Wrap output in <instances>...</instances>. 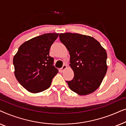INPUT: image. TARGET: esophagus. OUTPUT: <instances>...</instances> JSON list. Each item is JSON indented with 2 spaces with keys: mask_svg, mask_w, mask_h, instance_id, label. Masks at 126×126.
<instances>
[{
  "mask_svg": "<svg viewBox=\"0 0 126 126\" xmlns=\"http://www.w3.org/2000/svg\"><path fill=\"white\" fill-rule=\"evenodd\" d=\"M67 68V66H66V65H63V67H62V68L60 69V72H63V71H64V70L65 69H66Z\"/></svg>",
  "mask_w": 126,
  "mask_h": 126,
  "instance_id": "obj_1",
  "label": "esophagus"
}]
</instances>
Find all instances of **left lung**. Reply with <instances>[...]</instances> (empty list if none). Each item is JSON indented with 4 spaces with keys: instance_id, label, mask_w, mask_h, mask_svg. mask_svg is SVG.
I'll list each match as a JSON object with an SVG mask.
<instances>
[{
    "instance_id": "1",
    "label": "left lung",
    "mask_w": 126,
    "mask_h": 126,
    "mask_svg": "<svg viewBox=\"0 0 126 126\" xmlns=\"http://www.w3.org/2000/svg\"><path fill=\"white\" fill-rule=\"evenodd\" d=\"M60 41L70 54V66L74 72L71 81H66L69 88L79 95L95 91L107 70V52L92 37L77 33H61Z\"/></svg>"
}]
</instances>
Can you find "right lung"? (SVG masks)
I'll return each mask as SVG.
<instances>
[{"mask_svg": "<svg viewBox=\"0 0 126 126\" xmlns=\"http://www.w3.org/2000/svg\"><path fill=\"white\" fill-rule=\"evenodd\" d=\"M58 33H47L24 42L13 58L16 80L29 92L36 94L49 88L58 69L49 56Z\"/></svg>", "mask_w": 126, "mask_h": 126, "instance_id": "right-lung-1", "label": "right lung"}]
</instances>
